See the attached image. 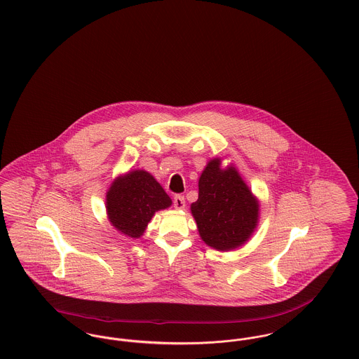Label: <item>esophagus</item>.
I'll return each mask as SVG.
<instances>
[{
    "mask_svg": "<svg viewBox=\"0 0 359 359\" xmlns=\"http://www.w3.org/2000/svg\"><path fill=\"white\" fill-rule=\"evenodd\" d=\"M173 208L175 209H184L186 208V199L183 195H175L173 198Z\"/></svg>",
    "mask_w": 359,
    "mask_h": 359,
    "instance_id": "esophagus-1",
    "label": "esophagus"
}]
</instances>
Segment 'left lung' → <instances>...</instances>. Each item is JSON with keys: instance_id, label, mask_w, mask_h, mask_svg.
<instances>
[{"instance_id": "8db88e82", "label": "left lung", "mask_w": 359, "mask_h": 359, "mask_svg": "<svg viewBox=\"0 0 359 359\" xmlns=\"http://www.w3.org/2000/svg\"><path fill=\"white\" fill-rule=\"evenodd\" d=\"M198 187V201L191 205V212L201 238L218 251H231L248 241L259 221V201L237 169H221V158H212Z\"/></svg>"}]
</instances>
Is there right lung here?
<instances>
[{
	"instance_id": "right-lung-1",
	"label": "right lung",
	"mask_w": 359,
	"mask_h": 359,
	"mask_svg": "<svg viewBox=\"0 0 359 359\" xmlns=\"http://www.w3.org/2000/svg\"><path fill=\"white\" fill-rule=\"evenodd\" d=\"M107 214L118 232L140 238L151 217L168 209L172 201L160 183L144 169L130 170L116 177L107 192Z\"/></svg>"
}]
</instances>
